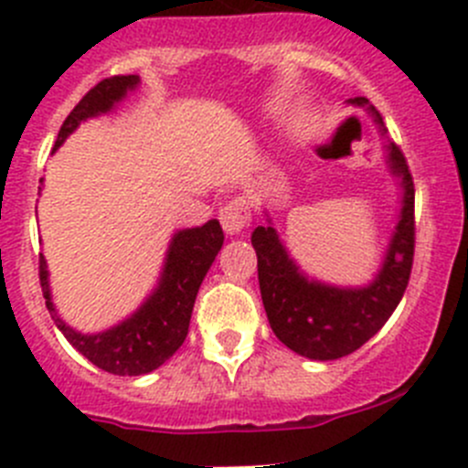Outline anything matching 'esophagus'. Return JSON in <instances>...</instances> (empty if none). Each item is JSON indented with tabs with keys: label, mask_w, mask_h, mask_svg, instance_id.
I'll use <instances>...</instances> for the list:
<instances>
[{
	"label": "esophagus",
	"mask_w": 468,
	"mask_h": 468,
	"mask_svg": "<svg viewBox=\"0 0 468 468\" xmlns=\"http://www.w3.org/2000/svg\"><path fill=\"white\" fill-rule=\"evenodd\" d=\"M219 221L229 235L242 233L251 221V206L244 197H235L219 210Z\"/></svg>",
	"instance_id": "esophagus-1"
}]
</instances>
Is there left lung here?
Returning <instances> with one entry per match:
<instances>
[{
	"instance_id": "1",
	"label": "left lung",
	"mask_w": 468,
	"mask_h": 468,
	"mask_svg": "<svg viewBox=\"0 0 468 468\" xmlns=\"http://www.w3.org/2000/svg\"><path fill=\"white\" fill-rule=\"evenodd\" d=\"M364 107L384 134L382 113L366 98H349ZM388 169L400 180L402 207L378 276L361 288H338L308 279L288 256L274 226H258L251 244L258 256V283L267 320L276 338L297 355L331 361L368 343L391 317L410 283L414 262V180L405 155L388 144Z\"/></svg>"
}]
</instances>
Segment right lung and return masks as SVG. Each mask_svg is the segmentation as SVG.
<instances>
[{
	"mask_svg": "<svg viewBox=\"0 0 468 468\" xmlns=\"http://www.w3.org/2000/svg\"><path fill=\"white\" fill-rule=\"evenodd\" d=\"M137 86V75H116L95 84L63 121L54 151L66 142L68 134L80 128V123L100 116V113L112 112ZM221 244H224V230L217 219H210L197 229L178 230L171 238L157 288L148 294L146 302L128 320L119 322L107 331H100V334H81L58 317L52 303V294H49L48 262L40 253L38 276L45 306H48L54 324L68 338V343L90 364L112 375H130V378L146 375L160 368L166 359H171L176 349L187 338L197 292L210 265L215 262Z\"/></svg>",
	"mask_w": 468,
	"mask_h": 468,
	"instance_id": "right-lung-1",
	"label": "right lung"
}]
</instances>
